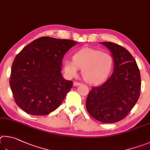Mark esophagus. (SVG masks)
Here are the masks:
<instances>
[{
    "instance_id": "34e87169",
    "label": "esophagus",
    "mask_w": 150,
    "mask_h": 150,
    "mask_svg": "<svg viewBox=\"0 0 150 150\" xmlns=\"http://www.w3.org/2000/svg\"><path fill=\"white\" fill-rule=\"evenodd\" d=\"M80 84H81L80 82H74V86H79Z\"/></svg>"
}]
</instances>
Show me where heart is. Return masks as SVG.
I'll return each instance as SVG.
<instances>
[{
    "instance_id": "heart-1",
    "label": "heart",
    "mask_w": 150,
    "mask_h": 150,
    "mask_svg": "<svg viewBox=\"0 0 150 150\" xmlns=\"http://www.w3.org/2000/svg\"><path fill=\"white\" fill-rule=\"evenodd\" d=\"M113 66L112 55L91 47H83L75 52L72 61L65 60L63 62V69L68 77H75L80 68L83 80L90 84L105 82L111 75Z\"/></svg>"
}]
</instances>
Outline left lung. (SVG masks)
Segmentation results:
<instances>
[{
	"instance_id": "8db88e82",
	"label": "left lung",
	"mask_w": 150,
	"mask_h": 150,
	"mask_svg": "<svg viewBox=\"0 0 150 150\" xmlns=\"http://www.w3.org/2000/svg\"><path fill=\"white\" fill-rule=\"evenodd\" d=\"M101 43L112 52L114 71L104 83L91 88L86 105L97 120L113 123L125 119L137 102L140 95V73L128 50L112 42Z\"/></svg>"
}]
</instances>
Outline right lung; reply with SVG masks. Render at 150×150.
<instances>
[{
	"label": "right lung",
	"instance_id": "obj_1",
	"mask_svg": "<svg viewBox=\"0 0 150 150\" xmlns=\"http://www.w3.org/2000/svg\"><path fill=\"white\" fill-rule=\"evenodd\" d=\"M76 42L41 37L25 47L12 63L10 86L17 105L42 116L54 111L72 87L62 76L63 57Z\"/></svg>",
	"mask_w": 150,
	"mask_h": 150
}]
</instances>
